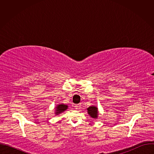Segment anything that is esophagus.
Wrapping results in <instances>:
<instances>
[{"label": "esophagus", "instance_id": "obj_1", "mask_svg": "<svg viewBox=\"0 0 154 154\" xmlns=\"http://www.w3.org/2000/svg\"><path fill=\"white\" fill-rule=\"evenodd\" d=\"M74 107H75V109H78V108L79 107V105H75Z\"/></svg>", "mask_w": 154, "mask_h": 154}]
</instances>
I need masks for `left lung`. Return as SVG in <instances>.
<instances>
[{"mask_svg": "<svg viewBox=\"0 0 154 154\" xmlns=\"http://www.w3.org/2000/svg\"><path fill=\"white\" fill-rule=\"evenodd\" d=\"M88 113L90 116L93 118H97L98 115L97 107L95 106H93L88 108Z\"/></svg>", "mask_w": 154, "mask_h": 154, "instance_id": "left-lung-1", "label": "left lung"}]
</instances>
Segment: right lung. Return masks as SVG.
Instances as JSON below:
<instances>
[{"label":"right lung","instance_id":"1","mask_svg":"<svg viewBox=\"0 0 154 154\" xmlns=\"http://www.w3.org/2000/svg\"><path fill=\"white\" fill-rule=\"evenodd\" d=\"M68 108V106L66 105H64V104H60V105H58L57 108H56V115H58L61 113H62L63 112L65 111L66 109Z\"/></svg>","mask_w":154,"mask_h":154}]
</instances>
